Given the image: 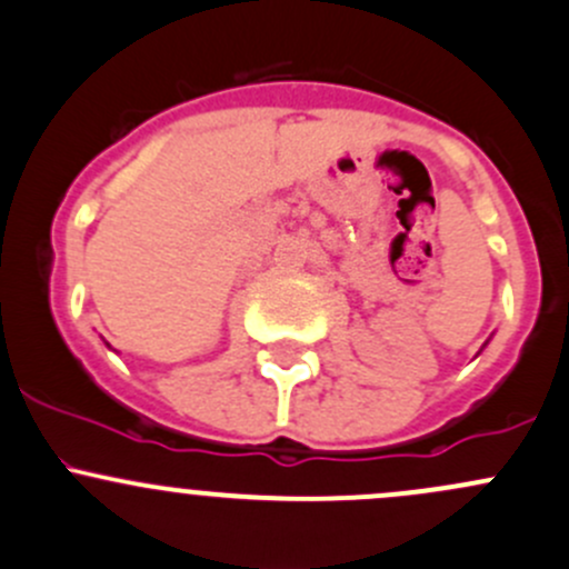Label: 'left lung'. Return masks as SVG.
<instances>
[{
    "label": "left lung",
    "instance_id": "1",
    "mask_svg": "<svg viewBox=\"0 0 569 569\" xmlns=\"http://www.w3.org/2000/svg\"><path fill=\"white\" fill-rule=\"evenodd\" d=\"M485 345H488V342H485Z\"/></svg>",
    "mask_w": 569,
    "mask_h": 569
}]
</instances>
